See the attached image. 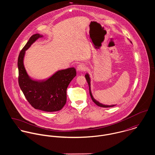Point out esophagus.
Here are the masks:
<instances>
[{"mask_svg": "<svg viewBox=\"0 0 155 155\" xmlns=\"http://www.w3.org/2000/svg\"><path fill=\"white\" fill-rule=\"evenodd\" d=\"M86 69V67L84 64H79L77 67V70L79 71H85Z\"/></svg>", "mask_w": 155, "mask_h": 155, "instance_id": "34e87169", "label": "esophagus"}]
</instances>
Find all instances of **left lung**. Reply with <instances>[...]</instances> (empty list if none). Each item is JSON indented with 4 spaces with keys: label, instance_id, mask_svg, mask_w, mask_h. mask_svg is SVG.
<instances>
[{
    "label": "left lung",
    "instance_id": "1",
    "mask_svg": "<svg viewBox=\"0 0 155 155\" xmlns=\"http://www.w3.org/2000/svg\"><path fill=\"white\" fill-rule=\"evenodd\" d=\"M85 78L87 79V81L88 84L89 88V94H90V95H91V99L92 100L94 101V103L97 104L98 106H100V107H113L115 105H111V106H107V105H104V104H102L101 103H99L98 101L95 100L94 97H92V95L91 94V84H90V78H89V76L88 74H85Z\"/></svg>",
    "mask_w": 155,
    "mask_h": 155
}]
</instances>
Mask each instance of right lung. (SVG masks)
Returning a JSON list of instances; mask_svg holds the SVG:
<instances>
[{
  "label": "right lung",
  "instance_id": "add662e5",
  "mask_svg": "<svg viewBox=\"0 0 155 155\" xmlns=\"http://www.w3.org/2000/svg\"><path fill=\"white\" fill-rule=\"evenodd\" d=\"M41 37L42 36L39 34L31 36L20 52L18 58L19 86L28 102L35 109L48 112L60 110L66 103L67 88L76 76V71L71 67L58 71L45 81L31 79L24 66L23 58L25 51Z\"/></svg>",
  "mask_w": 155,
  "mask_h": 155
}]
</instances>
